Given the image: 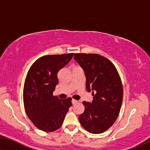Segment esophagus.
Wrapping results in <instances>:
<instances>
[{
	"label": "esophagus",
	"mask_w": 150,
	"mask_h": 150,
	"mask_svg": "<svg viewBox=\"0 0 150 150\" xmlns=\"http://www.w3.org/2000/svg\"><path fill=\"white\" fill-rule=\"evenodd\" d=\"M78 102V101L77 100H75V99H73L72 100V103H73V105H75V104H76V103H77Z\"/></svg>",
	"instance_id": "obj_1"
}]
</instances>
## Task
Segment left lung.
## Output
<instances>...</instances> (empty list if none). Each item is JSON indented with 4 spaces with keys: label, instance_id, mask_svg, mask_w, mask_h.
<instances>
[{
    "label": "left lung",
    "instance_id": "obj_1",
    "mask_svg": "<svg viewBox=\"0 0 150 150\" xmlns=\"http://www.w3.org/2000/svg\"><path fill=\"white\" fill-rule=\"evenodd\" d=\"M75 60L83 69L86 89L92 90L93 101H83L80 124L93 134H100L114 124L121 109L123 86L119 73L109 59L96 54H75ZM96 94L93 93V92Z\"/></svg>",
    "mask_w": 150,
    "mask_h": 150
}]
</instances>
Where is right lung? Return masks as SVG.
I'll list each match as a JSON object with an SVG mask.
<instances>
[{"label": "right lung", "mask_w": 150, "mask_h": 150, "mask_svg": "<svg viewBox=\"0 0 150 150\" xmlns=\"http://www.w3.org/2000/svg\"><path fill=\"white\" fill-rule=\"evenodd\" d=\"M73 54L42 56L29 69L23 91L24 105L28 118L39 130L59 129L72 105L70 97L60 100L53 92L58 83V71L70 62Z\"/></svg>", "instance_id": "1"}]
</instances>
